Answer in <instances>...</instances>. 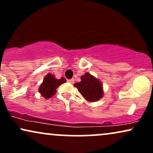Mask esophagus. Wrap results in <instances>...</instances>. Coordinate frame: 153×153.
I'll use <instances>...</instances> for the list:
<instances>
[{
  "mask_svg": "<svg viewBox=\"0 0 153 153\" xmlns=\"http://www.w3.org/2000/svg\"><path fill=\"white\" fill-rule=\"evenodd\" d=\"M68 82H70V83H71V84H73V83H74V82H75V80L73 78L70 79V80H68Z\"/></svg>",
  "mask_w": 153,
  "mask_h": 153,
  "instance_id": "esophagus-1",
  "label": "esophagus"
}]
</instances>
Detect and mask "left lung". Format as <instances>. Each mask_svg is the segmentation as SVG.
I'll return each mask as SVG.
<instances>
[{
    "label": "left lung",
    "mask_w": 153,
    "mask_h": 153,
    "mask_svg": "<svg viewBox=\"0 0 153 153\" xmlns=\"http://www.w3.org/2000/svg\"><path fill=\"white\" fill-rule=\"evenodd\" d=\"M80 78L81 81L75 83L74 86L78 88L84 99L90 102L99 101L103 96L101 82L89 73L82 75Z\"/></svg>",
    "instance_id": "left-lung-1"
}]
</instances>
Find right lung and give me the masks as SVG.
Wrapping results in <instances>:
<instances>
[{
  "label": "right lung",
  "instance_id": "right-lung-1",
  "mask_svg": "<svg viewBox=\"0 0 153 153\" xmlns=\"http://www.w3.org/2000/svg\"><path fill=\"white\" fill-rule=\"evenodd\" d=\"M66 82V79L62 77L60 79L55 78L54 75L48 73L44 78L43 82L39 88V92L46 99L55 94L57 88L59 85Z\"/></svg>",
  "mask_w": 153,
  "mask_h": 153
}]
</instances>
